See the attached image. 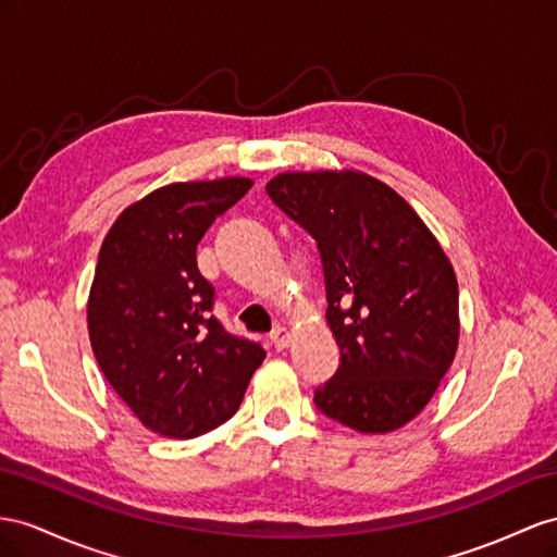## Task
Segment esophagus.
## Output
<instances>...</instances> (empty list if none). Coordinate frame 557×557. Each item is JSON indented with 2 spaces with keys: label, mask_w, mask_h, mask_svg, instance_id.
<instances>
[{
  "label": "esophagus",
  "mask_w": 557,
  "mask_h": 557,
  "mask_svg": "<svg viewBox=\"0 0 557 557\" xmlns=\"http://www.w3.org/2000/svg\"><path fill=\"white\" fill-rule=\"evenodd\" d=\"M270 344L275 346V350H284L292 344V332L287 326H275V330L270 332Z\"/></svg>",
  "instance_id": "obj_1"
}]
</instances>
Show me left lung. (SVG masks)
<instances>
[{
    "label": "left lung",
    "mask_w": 557,
    "mask_h": 557,
    "mask_svg": "<svg viewBox=\"0 0 557 557\" xmlns=\"http://www.w3.org/2000/svg\"><path fill=\"white\" fill-rule=\"evenodd\" d=\"M268 197L315 239L326 322L341 350L318 386L324 417L391 433L437 391L459 346V284L419 213L360 171H289Z\"/></svg>",
    "instance_id": "left-lung-1"
}]
</instances>
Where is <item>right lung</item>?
Wrapping results in <instances>:
<instances>
[{
  "label": "right lung",
  "mask_w": 557,
  "mask_h": 557,
  "mask_svg": "<svg viewBox=\"0 0 557 557\" xmlns=\"http://www.w3.org/2000/svg\"><path fill=\"white\" fill-rule=\"evenodd\" d=\"M249 178L171 183L126 207L98 253L87 320L108 383L152 433L190 440L231 419L265 350L211 315L197 268L209 225Z\"/></svg>",
  "instance_id": "obj_1"
}]
</instances>
